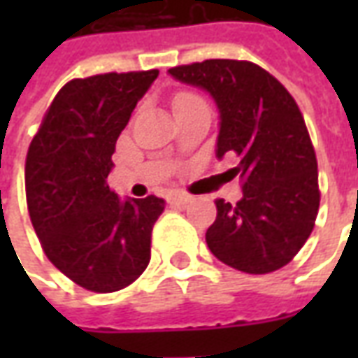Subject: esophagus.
Instances as JSON below:
<instances>
[{"label":"esophagus","instance_id":"obj_1","mask_svg":"<svg viewBox=\"0 0 358 358\" xmlns=\"http://www.w3.org/2000/svg\"><path fill=\"white\" fill-rule=\"evenodd\" d=\"M194 199L189 194H172L171 195V203L172 205H186Z\"/></svg>","mask_w":358,"mask_h":358}]
</instances>
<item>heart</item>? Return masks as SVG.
<instances>
[{
    "mask_svg": "<svg viewBox=\"0 0 358 358\" xmlns=\"http://www.w3.org/2000/svg\"><path fill=\"white\" fill-rule=\"evenodd\" d=\"M195 101H201V99L194 94H178L176 97H174V110L182 109V107H186V105Z\"/></svg>",
    "mask_w": 358,
    "mask_h": 358,
    "instance_id": "obj_1",
    "label": "heart"
}]
</instances>
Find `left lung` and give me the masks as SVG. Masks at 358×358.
I'll return each mask as SVG.
<instances>
[{
  "label": "left lung",
  "mask_w": 358,
  "mask_h": 358,
  "mask_svg": "<svg viewBox=\"0 0 358 358\" xmlns=\"http://www.w3.org/2000/svg\"><path fill=\"white\" fill-rule=\"evenodd\" d=\"M169 74L215 99L217 157H238L226 174L241 180L243 197L234 205L217 199L205 236L210 253L248 274L282 268L308 240L320 205L315 148L297 103L249 61L207 59Z\"/></svg>",
  "instance_id": "1"
}]
</instances>
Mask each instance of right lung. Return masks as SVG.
Instances as JSON below:
<instances>
[{"label": "right lung", "mask_w": 358, "mask_h": 358, "mask_svg": "<svg viewBox=\"0 0 358 358\" xmlns=\"http://www.w3.org/2000/svg\"><path fill=\"white\" fill-rule=\"evenodd\" d=\"M159 71L76 78L59 90L28 148L30 220L45 255L74 284L118 292L151 259V230L164 199L110 192V157Z\"/></svg>", "instance_id": "add662e5"}]
</instances>
